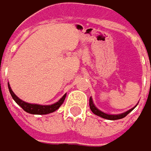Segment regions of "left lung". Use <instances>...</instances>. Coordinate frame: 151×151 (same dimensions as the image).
Returning <instances> with one entry per match:
<instances>
[{"mask_svg": "<svg viewBox=\"0 0 151 151\" xmlns=\"http://www.w3.org/2000/svg\"><path fill=\"white\" fill-rule=\"evenodd\" d=\"M136 106H137V105H136ZM135 106H134V107H135ZM134 107L131 108L130 110H128V111H127V112H125V113H119V114H108V113H104V112L100 111L99 109H98V108L96 107V106L94 105V103H93L92 98H91V97L90 98V108H91V112L94 113V114H96V115H98V116H99V117H101V118L106 119L115 120V119H122V118L126 117L130 112H132V111L134 109Z\"/></svg>", "mask_w": 151, "mask_h": 151, "instance_id": "8db88e82", "label": "left lung"}]
</instances>
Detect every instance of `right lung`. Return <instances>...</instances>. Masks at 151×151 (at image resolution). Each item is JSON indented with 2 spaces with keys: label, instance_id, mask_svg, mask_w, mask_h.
Wrapping results in <instances>:
<instances>
[{
  "label": "right lung",
  "instance_id": "obj_1",
  "mask_svg": "<svg viewBox=\"0 0 151 151\" xmlns=\"http://www.w3.org/2000/svg\"><path fill=\"white\" fill-rule=\"evenodd\" d=\"M8 87H9V91L12 98L16 101V103L18 106H20L26 113H31V114H39V115H42V114H48V113L55 112L63 104V102L65 100V98H66V95H67V94H64L62 96V98L58 102H56L54 104L48 105V106H42V105H38V104H30V103L23 101L22 99H20L13 92V91L11 90V87H10L9 83H8Z\"/></svg>",
  "mask_w": 151,
  "mask_h": 151
}]
</instances>
